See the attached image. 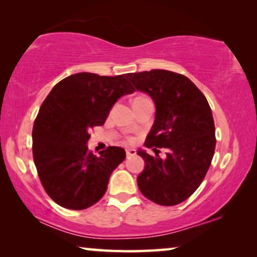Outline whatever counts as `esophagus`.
<instances>
[{
	"instance_id": "obj_1",
	"label": "esophagus",
	"mask_w": 257,
	"mask_h": 257,
	"mask_svg": "<svg viewBox=\"0 0 257 257\" xmlns=\"http://www.w3.org/2000/svg\"><path fill=\"white\" fill-rule=\"evenodd\" d=\"M125 153H127V157H134L136 156V150L135 149H127Z\"/></svg>"
}]
</instances>
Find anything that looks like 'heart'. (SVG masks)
Wrapping results in <instances>:
<instances>
[{
    "label": "heart",
    "mask_w": 257,
    "mask_h": 257,
    "mask_svg": "<svg viewBox=\"0 0 257 257\" xmlns=\"http://www.w3.org/2000/svg\"><path fill=\"white\" fill-rule=\"evenodd\" d=\"M147 99H149L148 97H144V95H139V97H136L135 99H134V101H141V100H147Z\"/></svg>",
    "instance_id": "b5f03b06"
}]
</instances>
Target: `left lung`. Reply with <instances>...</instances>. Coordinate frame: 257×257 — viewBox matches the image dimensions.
<instances>
[{
  "instance_id": "8db88e82",
  "label": "left lung",
  "mask_w": 257,
  "mask_h": 257,
  "mask_svg": "<svg viewBox=\"0 0 257 257\" xmlns=\"http://www.w3.org/2000/svg\"><path fill=\"white\" fill-rule=\"evenodd\" d=\"M127 77L156 104L155 123L144 145L155 153L156 147L168 149L165 161L158 154L137 152L145 162L137 185L157 204L177 205L200 187L211 165L216 148L211 108L198 87L177 72L153 69Z\"/></svg>"
}]
</instances>
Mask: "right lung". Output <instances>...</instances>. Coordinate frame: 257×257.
<instances>
[{
    "instance_id": "right-lung-1",
    "label": "right lung",
    "mask_w": 257,
    "mask_h": 257,
    "mask_svg": "<svg viewBox=\"0 0 257 257\" xmlns=\"http://www.w3.org/2000/svg\"><path fill=\"white\" fill-rule=\"evenodd\" d=\"M127 75L68 76L40 107L32 130L34 164L46 193L63 208L83 210L97 203L125 158L122 148L108 147L95 156L86 143L117 99L135 91Z\"/></svg>"
}]
</instances>
